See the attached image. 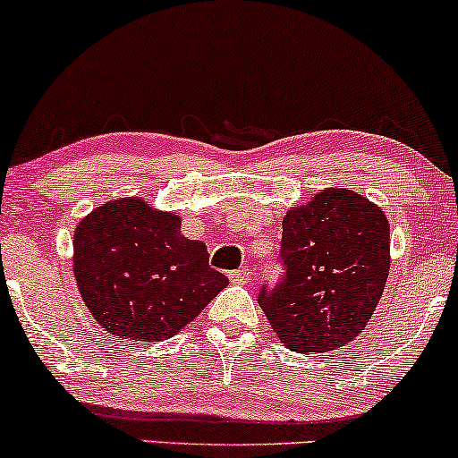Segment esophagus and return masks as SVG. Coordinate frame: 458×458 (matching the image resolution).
<instances>
[{"label": "esophagus", "instance_id": "34e87169", "mask_svg": "<svg viewBox=\"0 0 458 458\" xmlns=\"http://www.w3.org/2000/svg\"><path fill=\"white\" fill-rule=\"evenodd\" d=\"M230 279H233L234 284H247L251 279V271L247 267H243V268H239V271L230 273Z\"/></svg>", "mask_w": 458, "mask_h": 458}]
</instances>
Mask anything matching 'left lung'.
<instances>
[{
  "label": "left lung",
  "instance_id": "obj_1",
  "mask_svg": "<svg viewBox=\"0 0 458 458\" xmlns=\"http://www.w3.org/2000/svg\"><path fill=\"white\" fill-rule=\"evenodd\" d=\"M277 288L258 302L292 352L337 350L376 311L390 271V224L382 208L345 187L319 190L284 217Z\"/></svg>",
  "mask_w": 458,
  "mask_h": 458
}]
</instances>
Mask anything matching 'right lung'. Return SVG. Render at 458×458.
Segmentation results:
<instances>
[{
	"instance_id": "add662e5",
	"label": "right lung",
	"mask_w": 458,
	"mask_h": 458,
	"mask_svg": "<svg viewBox=\"0 0 458 458\" xmlns=\"http://www.w3.org/2000/svg\"><path fill=\"white\" fill-rule=\"evenodd\" d=\"M74 277L106 333L164 341L194 322L228 285L208 267L207 245L181 234V217L142 198L93 208L74 230Z\"/></svg>"
}]
</instances>
